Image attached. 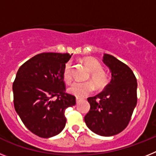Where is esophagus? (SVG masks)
Wrapping results in <instances>:
<instances>
[{
	"label": "esophagus",
	"instance_id": "obj_1",
	"mask_svg": "<svg viewBox=\"0 0 156 156\" xmlns=\"http://www.w3.org/2000/svg\"><path fill=\"white\" fill-rule=\"evenodd\" d=\"M80 101H81V98H76V103H79Z\"/></svg>",
	"mask_w": 156,
	"mask_h": 156
}]
</instances>
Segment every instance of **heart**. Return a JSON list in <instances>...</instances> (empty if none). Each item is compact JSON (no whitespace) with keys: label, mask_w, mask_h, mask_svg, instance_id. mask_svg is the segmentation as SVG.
Segmentation results:
<instances>
[{"label":"heart","mask_w":156,"mask_h":156,"mask_svg":"<svg viewBox=\"0 0 156 156\" xmlns=\"http://www.w3.org/2000/svg\"><path fill=\"white\" fill-rule=\"evenodd\" d=\"M83 62L87 66L90 71V78L98 88H103L108 83L107 75L102 71V66L98 60L93 58H85ZM62 77L65 82H71L73 78L72 74V62H67L65 64L62 70ZM94 90V85L92 82H75L70 85L68 88V91L76 97H86Z\"/></svg>","instance_id":"1"}]
</instances>
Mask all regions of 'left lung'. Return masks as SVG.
I'll return each instance as SVG.
<instances>
[{"label":"left lung","mask_w":156,"mask_h":156,"mask_svg":"<svg viewBox=\"0 0 156 156\" xmlns=\"http://www.w3.org/2000/svg\"><path fill=\"white\" fill-rule=\"evenodd\" d=\"M102 61L112 80L102 92L87 98L90 108L84 121L96 134L110 137L127 126L137 105V83L133 71L114 56L104 54Z\"/></svg>","instance_id":"left-lung-1"}]
</instances>
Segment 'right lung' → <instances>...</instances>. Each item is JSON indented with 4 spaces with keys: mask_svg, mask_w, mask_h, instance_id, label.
Segmentation results:
<instances>
[{
    "mask_svg": "<svg viewBox=\"0 0 156 156\" xmlns=\"http://www.w3.org/2000/svg\"><path fill=\"white\" fill-rule=\"evenodd\" d=\"M72 55L41 53L22 65L12 85L14 106L32 133L48 138L66 126L65 111L76 105V98L66 93L64 66Z\"/></svg>",
    "mask_w": 156,
    "mask_h": 156,
    "instance_id": "obj_1",
    "label": "right lung"
}]
</instances>
